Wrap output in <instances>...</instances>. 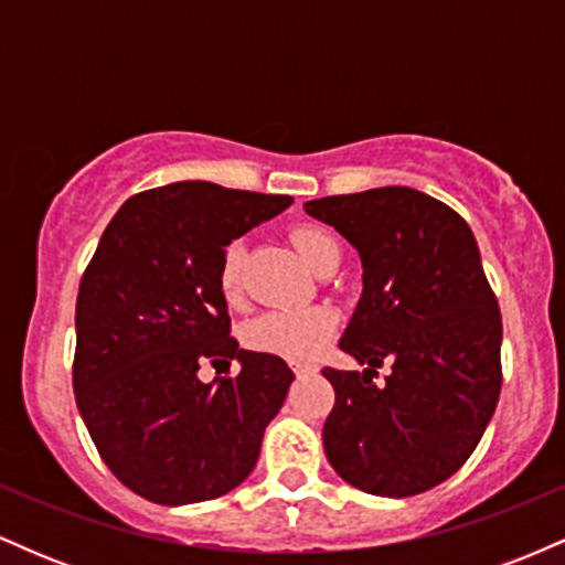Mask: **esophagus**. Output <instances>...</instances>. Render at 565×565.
Masks as SVG:
<instances>
[{"instance_id": "1", "label": "esophagus", "mask_w": 565, "mask_h": 565, "mask_svg": "<svg viewBox=\"0 0 565 565\" xmlns=\"http://www.w3.org/2000/svg\"><path fill=\"white\" fill-rule=\"evenodd\" d=\"M316 369H310V366H295V374L297 377H305V374H313Z\"/></svg>"}]
</instances>
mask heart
<instances>
[{
    "mask_svg": "<svg viewBox=\"0 0 565 565\" xmlns=\"http://www.w3.org/2000/svg\"><path fill=\"white\" fill-rule=\"evenodd\" d=\"M300 257L319 274L329 263H340V244L327 228L313 223L295 225L289 233ZM220 295L233 302L242 295V244L225 246L217 274ZM337 313L327 305L310 308H281L257 316L244 327V342L252 350L278 355L287 361H310L332 342L337 334Z\"/></svg>",
    "mask_w": 565,
    "mask_h": 565,
    "instance_id": "obj_1",
    "label": "heart"
}]
</instances>
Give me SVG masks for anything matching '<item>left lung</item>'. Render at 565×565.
<instances>
[{"instance_id":"1","label":"left lung","mask_w":565,"mask_h":565,"mask_svg":"<svg viewBox=\"0 0 565 565\" xmlns=\"http://www.w3.org/2000/svg\"><path fill=\"white\" fill-rule=\"evenodd\" d=\"M305 212L364 265L340 348L366 369H323L334 387L329 465L366 494H423L468 462L502 387V316L476 236L451 206L406 185L313 199ZM385 360L394 372L377 388Z\"/></svg>"}]
</instances>
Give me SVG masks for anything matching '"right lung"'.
Instances as JSON below:
<instances>
[{
    "instance_id": "right-lung-1",
    "label": "right lung",
    "mask_w": 565,
    "mask_h": 565,
    "mask_svg": "<svg viewBox=\"0 0 565 565\" xmlns=\"http://www.w3.org/2000/svg\"><path fill=\"white\" fill-rule=\"evenodd\" d=\"M291 196L185 180L127 199L76 297V406L103 462L157 504L228 494L255 470L295 380L278 355L242 350L217 274L233 238ZM236 358V379L198 380Z\"/></svg>"
}]
</instances>
